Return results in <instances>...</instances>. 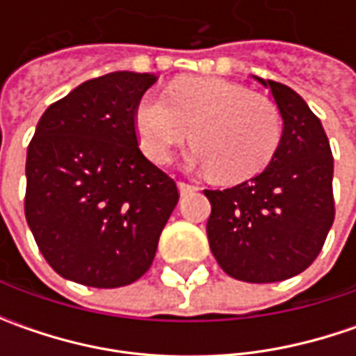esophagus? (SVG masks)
I'll return each mask as SVG.
<instances>
[{
    "instance_id": "34e87169",
    "label": "esophagus",
    "mask_w": 356,
    "mask_h": 356,
    "mask_svg": "<svg viewBox=\"0 0 356 356\" xmlns=\"http://www.w3.org/2000/svg\"><path fill=\"white\" fill-rule=\"evenodd\" d=\"M178 188H180V194L182 196H190V194L198 192V186L188 184V182H178Z\"/></svg>"
}]
</instances>
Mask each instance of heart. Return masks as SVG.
Here are the masks:
<instances>
[{
    "label": "heart",
    "mask_w": 356,
    "mask_h": 356,
    "mask_svg": "<svg viewBox=\"0 0 356 356\" xmlns=\"http://www.w3.org/2000/svg\"><path fill=\"white\" fill-rule=\"evenodd\" d=\"M144 154L168 162L172 150L192 134L190 162L226 184L252 180L275 158L283 138L277 106L264 95L218 76L180 79L166 99L146 95L134 111Z\"/></svg>",
    "instance_id": "1"
}]
</instances>
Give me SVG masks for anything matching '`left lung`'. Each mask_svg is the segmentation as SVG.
Instances as JSON below:
<instances>
[{
	"label": "left lung",
	"mask_w": 356,
	"mask_h": 356,
	"mask_svg": "<svg viewBox=\"0 0 356 356\" xmlns=\"http://www.w3.org/2000/svg\"><path fill=\"white\" fill-rule=\"evenodd\" d=\"M283 118L275 158L259 176L227 190H204L212 204L208 241L229 277L275 283L305 271L335 220L333 152L307 103L275 81H261Z\"/></svg>",
	"instance_id": "left-lung-1"
}]
</instances>
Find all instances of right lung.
Wrapping results in <instances>:
<instances>
[{
	"label": "right lung",
	"instance_id": "add662e5",
	"mask_svg": "<svg viewBox=\"0 0 356 356\" xmlns=\"http://www.w3.org/2000/svg\"><path fill=\"white\" fill-rule=\"evenodd\" d=\"M156 75L117 71L53 103L27 146L25 218L65 280L124 287L143 277L178 186L138 146L134 111Z\"/></svg>",
	"mask_w": 356,
	"mask_h": 356
}]
</instances>
